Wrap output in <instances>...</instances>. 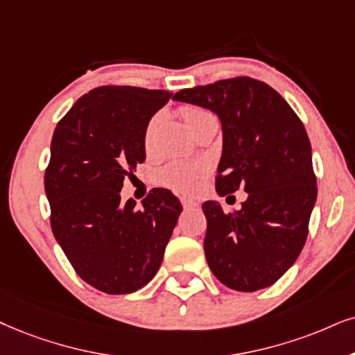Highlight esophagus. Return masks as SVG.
I'll return each mask as SVG.
<instances>
[{"label":"esophagus","mask_w":355,"mask_h":355,"mask_svg":"<svg viewBox=\"0 0 355 355\" xmlns=\"http://www.w3.org/2000/svg\"><path fill=\"white\" fill-rule=\"evenodd\" d=\"M182 205L185 209H193V208H198V201L195 200H188V198H183L182 200Z\"/></svg>","instance_id":"esophagus-1"}]
</instances>
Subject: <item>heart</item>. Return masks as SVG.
Masks as SVG:
<instances>
[{"label":"heart","mask_w":355,"mask_h":355,"mask_svg":"<svg viewBox=\"0 0 355 355\" xmlns=\"http://www.w3.org/2000/svg\"><path fill=\"white\" fill-rule=\"evenodd\" d=\"M182 118L185 119L187 125L190 129L203 123L206 119L214 118V114L211 111L206 110L203 106L196 105H185L180 107ZM159 121V116H154L146 125L144 131V146L149 149L152 142V134H154L155 124ZM205 172V168L201 165L196 164H188V162H170L164 165L162 168H159L155 172V180L159 185H164L170 188V190L182 193V195H193L198 190L201 173Z\"/></svg>","instance_id":"1"}]
</instances>
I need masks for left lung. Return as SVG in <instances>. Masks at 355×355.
Instances as JSON below:
<instances>
[{"instance_id": "8db88e82", "label": "left lung", "mask_w": 355, "mask_h": 355, "mask_svg": "<svg viewBox=\"0 0 355 355\" xmlns=\"http://www.w3.org/2000/svg\"><path fill=\"white\" fill-rule=\"evenodd\" d=\"M173 100L203 106L221 121L218 195L249 193L236 213L203 203L211 272L237 291L270 286L302 252L316 201L306 129L275 89L249 77L182 89Z\"/></svg>"}]
</instances>
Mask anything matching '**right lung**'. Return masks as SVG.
Wrapping results in <instances>:
<instances>
[{
    "mask_svg": "<svg viewBox=\"0 0 355 355\" xmlns=\"http://www.w3.org/2000/svg\"><path fill=\"white\" fill-rule=\"evenodd\" d=\"M172 93L100 87L78 98L58 121L46 170L51 226L82 280L110 295L149 284L182 213L168 190L137 208L121 201L124 178L146 160L144 131Z\"/></svg>",
    "mask_w": 355,
    "mask_h": 355,
    "instance_id": "1",
    "label": "right lung"
}]
</instances>
